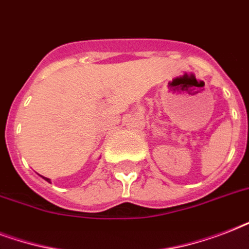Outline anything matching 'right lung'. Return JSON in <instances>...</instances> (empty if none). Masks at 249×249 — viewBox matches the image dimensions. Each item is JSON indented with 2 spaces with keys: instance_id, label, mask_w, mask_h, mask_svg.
Returning <instances> with one entry per match:
<instances>
[{
  "instance_id": "add662e5",
  "label": "right lung",
  "mask_w": 249,
  "mask_h": 249,
  "mask_svg": "<svg viewBox=\"0 0 249 249\" xmlns=\"http://www.w3.org/2000/svg\"><path fill=\"white\" fill-rule=\"evenodd\" d=\"M45 179V181H48L49 183H52V181H50V178H46V177H42Z\"/></svg>"
}]
</instances>
